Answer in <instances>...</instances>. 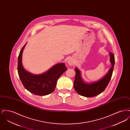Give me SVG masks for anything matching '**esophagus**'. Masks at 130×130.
Segmentation results:
<instances>
[{"label": "esophagus", "instance_id": "1", "mask_svg": "<svg viewBox=\"0 0 130 130\" xmlns=\"http://www.w3.org/2000/svg\"><path fill=\"white\" fill-rule=\"evenodd\" d=\"M68 64H69V65H70V66H73L74 64V62L72 59H70L68 60Z\"/></svg>", "mask_w": 130, "mask_h": 130}]
</instances>
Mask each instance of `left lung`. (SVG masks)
<instances>
[{"label":"left lung","mask_w":130,"mask_h":130,"mask_svg":"<svg viewBox=\"0 0 130 130\" xmlns=\"http://www.w3.org/2000/svg\"><path fill=\"white\" fill-rule=\"evenodd\" d=\"M109 55L111 67L107 73L99 80L89 83L87 82L82 78L80 70L76 67L75 68L76 75L74 85L75 90L79 94L87 98H91L99 94L105 90L111 79L115 62L114 55L111 53H109Z\"/></svg>","instance_id":"left-lung-1"}]
</instances>
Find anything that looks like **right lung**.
Wrapping results in <instances>:
<instances>
[{
    "instance_id": "obj_1",
    "label": "right lung",
    "mask_w": 130,
    "mask_h": 130,
    "mask_svg": "<svg viewBox=\"0 0 130 130\" xmlns=\"http://www.w3.org/2000/svg\"><path fill=\"white\" fill-rule=\"evenodd\" d=\"M26 44L21 50L18 57V71L22 84L26 90L37 95L44 96L53 93L58 79L67 70L65 63L56 64L41 74H31L25 70L22 63L23 51Z\"/></svg>"
}]
</instances>
